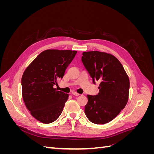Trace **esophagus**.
I'll list each match as a JSON object with an SVG mask.
<instances>
[{
  "mask_svg": "<svg viewBox=\"0 0 154 154\" xmlns=\"http://www.w3.org/2000/svg\"><path fill=\"white\" fill-rule=\"evenodd\" d=\"M72 94H73V95H74V96H79L80 95V94H78V92H75V91H73V92H72Z\"/></svg>",
  "mask_w": 154,
  "mask_h": 154,
  "instance_id": "1",
  "label": "esophagus"
}]
</instances>
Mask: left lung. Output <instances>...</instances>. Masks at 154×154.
Returning a JSON list of instances; mask_svg holds the SVG:
<instances>
[{
    "mask_svg": "<svg viewBox=\"0 0 154 154\" xmlns=\"http://www.w3.org/2000/svg\"><path fill=\"white\" fill-rule=\"evenodd\" d=\"M82 61L92 78L100 81L99 93L87 95L85 113L92 123L101 125L110 122L125 108L128 100L130 81L117 58L100 51L82 53Z\"/></svg>",
    "mask_w": 154,
    "mask_h": 154,
    "instance_id": "obj_1",
    "label": "left lung"
}]
</instances>
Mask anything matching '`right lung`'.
Returning a JSON list of instances; mask_svg holds the SVG:
<instances>
[{
  "instance_id": "obj_1",
  "label": "right lung",
  "mask_w": 154,
  "mask_h": 154,
  "mask_svg": "<svg viewBox=\"0 0 154 154\" xmlns=\"http://www.w3.org/2000/svg\"><path fill=\"white\" fill-rule=\"evenodd\" d=\"M76 51L48 49L42 52L24 71L22 94L32 117L43 123H51L61 114L69 94L53 86L62 78Z\"/></svg>"
}]
</instances>
